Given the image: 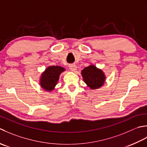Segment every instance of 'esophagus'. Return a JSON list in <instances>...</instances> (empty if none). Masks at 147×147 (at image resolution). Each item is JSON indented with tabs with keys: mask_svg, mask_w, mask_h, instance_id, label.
<instances>
[{
	"mask_svg": "<svg viewBox=\"0 0 147 147\" xmlns=\"http://www.w3.org/2000/svg\"><path fill=\"white\" fill-rule=\"evenodd\" d=\"M69 68L71 71H76L77 70V66L76 65H69Z\"/></svg>",
	"mask_w": 147,
	"mask_h": 147,
	"instance_id": "1",
	"label": "esophagus"
}]
</instances>
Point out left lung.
I'll list each match as a JSON object with an SVG mask.
<instances>
[{"instance_id":"left-lung-1","label":"left lung","mask_w":147,"mask_h":147,"mask_svg":"<svg viewBox=\"0 0 147 147\" xmlns=\"http://www.w3.org/2000/svg\"><path fill=\"white\" fill-rule=\"evenodd\" d=\"M83 80L87 86L91 89H99L105 81V75L102 70L94 65L85 67L81 71Z\"/></svg>"}]
</instances>
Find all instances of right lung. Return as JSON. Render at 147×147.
I'll return each mask as SVG.
<instances>
[{
  "label": "right lung",
  "instance_id": "add662e5",
  "mask_svg": "<svg viewBox=\"0 0 147 147\" xmlns=\"http://www.w3.org/2000/svg\"><path fill=\"white\" fill-rule=\"evenodd\" d=\"M65 71L64 68L59 66H50L42 74L40 78V85L44 90L51 92L55 88L59 79V76Z\"/></svg>",
  "mask_w": 147,
  "mask_h": 147
}]
</instances>
